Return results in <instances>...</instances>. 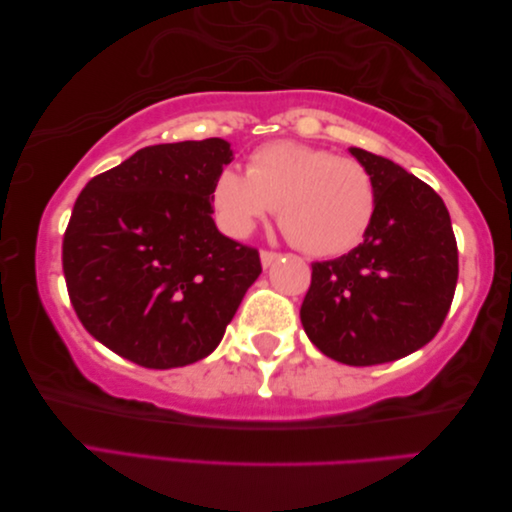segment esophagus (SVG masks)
<instances>
[{
    "instance_id": "obj_1",
    "label": "esophagus",
    "mask_w": 512,
    "mask_h": 512,
    "mask_svg": "<svg viewBox=\"0 0 512 512\" xmlns=\"http://www.w3.org/2000/svg\"><path fill=\"white\" fill-rule=\"evenodd\" d=\"M259 257H262V266L268 268L279 257V253H275V250H262V253H259Z\"/></svg>"
}]
</instances>
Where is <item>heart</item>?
Segmentation results:
<instances>
[{"instance_id":"heart-1","label":"heart","mask_w":512,"mask_h":512,"mask_svg":"<svg viewBox=\"0 0 512 512\" xmlns=\"http://www.w3.org/2000/svg\"><path fill=\"white\" fill-rule=\"evenodd\" d=\"M213 206L231 237H248L277 209L279 226L299 250L314 257L350 253L374 224L378 191L356 158L336 156L290 140L250 151L246 176L226 167L213 184Z\"/></svg>"}]
</instances>
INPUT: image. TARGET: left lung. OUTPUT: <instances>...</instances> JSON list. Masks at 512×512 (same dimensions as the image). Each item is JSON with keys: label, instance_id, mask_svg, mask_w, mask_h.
<instances>
[{"label": "left lung", "instance_id": "1", "mask_svg": "<svg viewBox=\"0 0 512 512\" xmlns=\"http://www.w3.org/2000/svg\"><path fill=\"white\" fill-rule=\"evenodd\" d=\"M350 151L376 182V217L363 244L312 264L301 323L325 356L365 367L398 361L438 334L458 284V242L427 182L372 151Z\"/></svg>", "mask_w": 512, "mask_h": 512}]
</instances>
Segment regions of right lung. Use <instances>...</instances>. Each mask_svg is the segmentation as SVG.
<instances>
[{"instance_id": "obj_1", "label": "right lung", "mask_w": 512, "mask_h": 512, "mask_svg": "<svg viewBox=\"0 0 512 512\" xmlns=\"http://www.w3.org/2000/svg\"><path fill=\"white\" fill-rule=\"evenodd\" d=\"M231 160L222 138L151 145L76 198L65 286L83 328L127 361L171 369L209 356L262 273L259 250L211 217L215 178Z\"/></svg>"}]
</instances>
